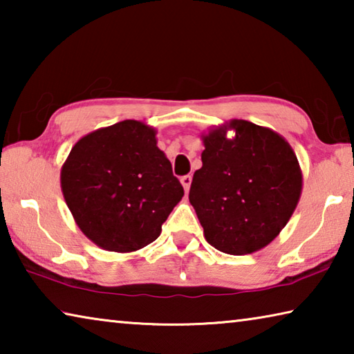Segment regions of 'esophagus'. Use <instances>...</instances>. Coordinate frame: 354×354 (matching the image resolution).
I'll list each match as a JSON object with an SVG mask.
<instances>
[{
  "label": "esophagus",
  "instance_id": "34e87169",
  "mask_svg": "<svg viewBox=\"0 0 354 354\" xmlns=\"http://www.w3.org/2000/svg\"><path fill=\"white\" fill-rule=\"evenodd\" d=\"M190 183H192V176L190 175H185V176L181 178V184H183V187L185 190V194H187L189 189H190Z\"/></svg>",
  "mask_w": 354,
  "mask_h": 354
}]
</instances>
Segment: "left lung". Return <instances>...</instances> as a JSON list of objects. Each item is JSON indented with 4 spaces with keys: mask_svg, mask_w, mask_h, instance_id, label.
<instances>
[{
    "mask_svg": "<svg viewBox=\"0 0 354 354\" xmlns=\"http://www.w3.org/2000/svg\"><path fill=\"white\" fill-rule=\"evenodd\" d=\"M201 140L203 167L194 173L189 201L207 243L234 256L267 247L301 196L295 151L273 129L237 118L211 128Z\"/></svg>",
    "mask_w": 354,
    "mask_h": 354,
    "instance_id": "1",
    "label": "left lung"
}]
</instances>
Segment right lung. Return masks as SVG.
<instances>
[{"label": "right lung", "mask_w": 354, "mask_h": 354, "mask_svg": "<svg viewBox=\"0 0 354 354\" xmlns=\"http://www.w3.org/2000/svg\"><path fill=\"white\" fill-rule=\"evenodd\" d=\"M156 131L139 120L100 128L75 143L61 189L76 225L106 251L133 253L159 237L184 195Z\"/></svg>", "instance_id": "1"}]
</instances>
